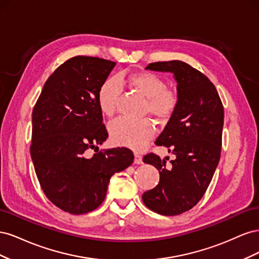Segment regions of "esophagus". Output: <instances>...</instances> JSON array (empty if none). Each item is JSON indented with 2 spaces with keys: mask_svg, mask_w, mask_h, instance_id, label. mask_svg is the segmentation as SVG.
<instances>
[{
  "mask_svg": "<svg viewBox=\"0 0 259 259\" xmlns=\"http://www.w3.org/2000/svg\"><path fill=\"white\" fill-rule=\"evenodd\" d=\"M135 164H142L143 163V158L142 155H139L138 153H135V160H134Z\"/></svg>",
  "mask_w": 259,
  "mask_h": 259,
  "instance_id": "obj_1",
  "label": "esophagus"
}]
</instances>
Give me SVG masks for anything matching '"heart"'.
<instances>
[{
	"instance_id": "b5f03b06",
	"label": "heart",
	"mask_w": 259,
	"mask_h": 259,
	"mask_svg": "<svg viewBox=\"0 0 259 259\" xmlns=\"http://www.w3.org/2000/svg\"><path fill=\"white\" fill-rule=\"evenodd\" d=\"M126 81L132 90L147 99L146 112L159 121H165L176 110L179 103L178 93L167 89V84L161 76L152 72H133ZM121 84L114 77L107 79L100 85L97 101L100 111L111 116L114 114L116 104L121 95ZM112 143L142 150L151 140L154 134L153 125L148 120H131L120 117L109 126Z\"/></svg>"
}]
</instances>
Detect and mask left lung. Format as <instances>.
<instances>
[{"mask_svg":"<svg viewBox=\"0 0 259 259\" xmlns=\"http://www.w3.org/2000/svg\"><path fill=\"white\" fill-rule=\"evenodd\" d=\"M146 69L174 74L179 103L155 140L176 158L166 165L154 153L144 156L159 169L160 182L144 192L143 201L158 214L179 215L198 204L213 178L222 151L224 107L208 77L184 61L152 62Z\"/></svg>","mask_w":259,"mask_h":259,"instance_id":"1","label":"left lung"}]
</instances>
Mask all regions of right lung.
Instances as JSON below:
<instances>
[{
	"instance_id": "1",
	"label": "right lung",
	"mask_w": 259,
	"mask_h": 259,
	"mask_svg": "<svg viewBox=\"0 0 259 259\" xmlns=\"http://www.w3.org/2000/svg\"><path fill=\"white\" fill-rule=\"evenodd\" d=\"M115 62L75 56L45 82L32 111L30 153L42 190L53 204L73 215L96 209L113 174L134 161L130 149L96 151L108 138L97 94Z\"/></svg>"
}]
</instances>
